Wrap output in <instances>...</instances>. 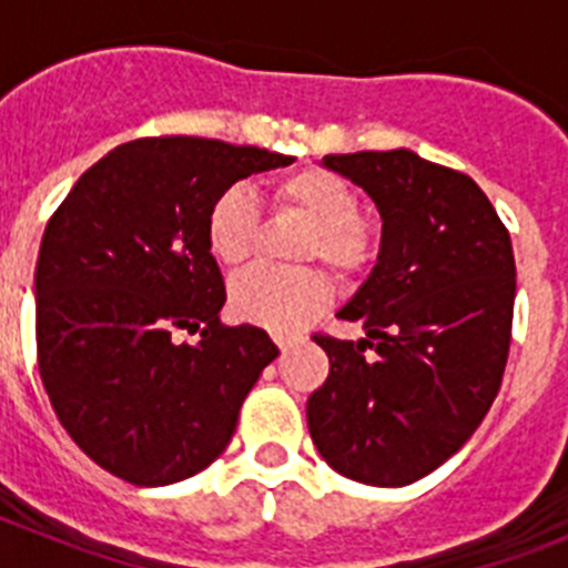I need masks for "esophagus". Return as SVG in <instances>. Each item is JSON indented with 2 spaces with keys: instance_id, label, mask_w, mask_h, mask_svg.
Returning <instances> with one entry per match:
<instances>
[{
  "instance_id": "obj_1",
  "label": "esophagus",
  "mask_w": 568,
  "mask_h": 568,
  "mask_svg": "<svg viewBox=\"0 0 568 568\" xmlns=\"http://www.w3.org/2000/svg\"><path fill=\"white\" fill-rule=\"evenodd\" d=\"M275 344L281 346V353H287L290 346L295 344V335H284V333H275Z\"/></svg>"
}]
</instances>
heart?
I'll use <instances>...</instances> for the list:
<instances>
[{
  "label": "heart",
  "mask_w": 568,
  "mask_h": 568,
  "mask_svg": "<svg viewBox=\"0 0 568 568\" xmlns=\"http://www.w3.org/2000/svg\"><path fill=\"white\" fill-rule=\"evenodd\" d=\"M278 207L295 210L313 224L304 239L301 258H321L333 273L355 275L366 270L375 253L373 230L361 222L358 193L338 173L324 168H301L273 184ZM258 204L247 187H227L213 199L204 219L207 250L224 267H241L253 255L258 239ZM329 281L321 270L253 267L230 287V307L241 321L293 333L329 304Z\"/></svg>",
  "instance_id": "obj_1"
}]
</instances>
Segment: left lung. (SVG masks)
I'll return each mask as SVG.
<instances>
[{"mask_svg": "<svg viewBox=\"0 0 568 568\" xmlns=\"http://www.w3.org/2000/svg\"><path fill=\"white\" fill-rule=\"evenodd\" d=\"M321 164L364 187L384 227L378 264L338 310L366 338L313 335L329 375L307 400L310 435L346 478L415 484L471 438L500 389L515 310L509 230L469 175L413 150Z\"/></svg>", "mask_w": 568, "mask_h": 568, "instance_id": "left-lung-1", "label": "left lung"}]
</instances>
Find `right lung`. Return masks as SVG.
<instances>
[{"label":"right lung","mask_w":568,"mask_h":568,"mask_svg":"<svg viewBox=\"0 0 568 568\" xmlns=\"http://www.w3.org/2000/svg\"><path fill=\"white\" fill-rule=\"evenodd\" d=\"M293 162L219 139H135L50 215L33 275L39 375L70 438L115 478L168 486L227 449L278 346L219 318L227 293L204 219L239 179ZM182 328L200 338L179 345Z\"/></svg>","instance_id":"obj_1"}]
</instances>
